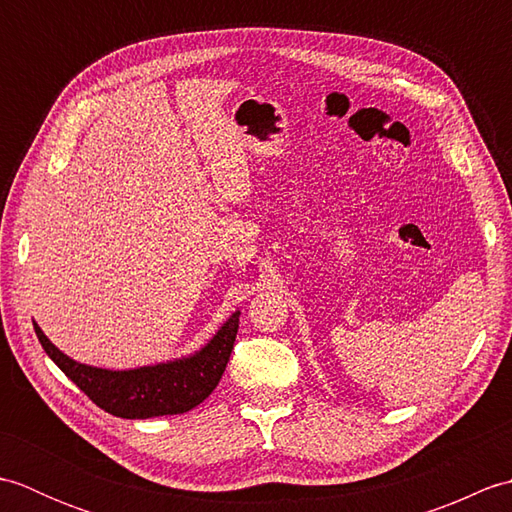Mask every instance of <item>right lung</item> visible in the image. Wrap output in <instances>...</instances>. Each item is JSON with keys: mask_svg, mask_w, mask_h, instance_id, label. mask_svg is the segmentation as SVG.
I'll return each instance as SVG.
<instances>
[{"mask_svg": "<svg viewBox=\"0 0 512 512\" xmlns=\"http://www.w3.org/2000/svg\"><path fill=\"white\" fill-rule=\"evenodd\" d=\"M37 339L61 372L88 396L116 418L147 420L173 416L198 407L220 383L239 328V310L228 317L213 339L189 356L167 363L143 365L136 369H103L85 365L63 354L39 325L32 321Z\"/></svg>", "mask_w": 512, "mask_h": 512, "instance_id": "add662e5", "label": "right lung"}]
</instances>
